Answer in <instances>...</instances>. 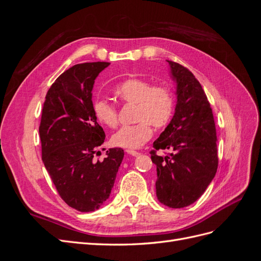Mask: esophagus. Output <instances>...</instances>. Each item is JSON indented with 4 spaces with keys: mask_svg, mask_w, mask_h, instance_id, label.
<instances>
[{
    "mask_svg": "<svg viewBox=\"0 0 261 261\" xmlns=\"http://www.w3.org/2000/svg\"><path fill=\"white\" fill-rule=\"evenodd\" d=\"M126 152H127L128 154H130V155H133V156H138L140 153L139 152H137V151H134V150H130V149H127L126 150Z\"/></svg>",
    "mask_w": 261,
    "mask_h": 261,
    "instance_id": "esophagus-1",
    "label": "esophagus"
}]
</instances>
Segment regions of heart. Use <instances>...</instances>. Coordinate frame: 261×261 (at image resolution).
<instances>
[{"label": "heart", "instance_id": "heart-1", "mask_svg": "<svg viewBox=\"0 0 261 261\" xmlns=\"http://www.w3.org/2000/svg\"><path fill=\"white\" fill-rule=\"evenodd\" d=\"M115 97L123 103L136 105L135 125L123 126L111 137V144L126 149H138L152 136V128L167 125L174 110V97L168 86L153 85L145 78H128L114 89ZM97 121L113 128L118 123L116 108L107 100L99 99L93 103Z\"/></svg>", "mask_w": 261, "mask_h": 261}]
</instances>
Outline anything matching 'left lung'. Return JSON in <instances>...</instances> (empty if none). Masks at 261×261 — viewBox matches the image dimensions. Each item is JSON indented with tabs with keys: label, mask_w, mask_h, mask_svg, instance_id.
Masks as SVG:
<instances>
[{
	"label": "left lung",
	"mask_w": 261,
	"mask_h": 261,
	"mask_svg": "<svg viewBox=\"0 0 261 261\" xmlns=\"http://www.w3.org/2000/svg\"><path fill=\"white\" fill-rule=\"evenodd\" d=\"M176 84V106L171 122L154 140L151 154L156 167L158 200L184 208L204 193L218 169L217 132L212 110L200 83L191 70L168 61ZM169 149L162 157L155 149Z\"/></svg>",
	"instance_id": "8db88e82"
}]
</instances>
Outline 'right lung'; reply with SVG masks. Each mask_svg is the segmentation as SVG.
Segmentation results:
<instances>
[{"mask_svg": "<svg viewBox=\"0 0 261 261\" xmlns=\"http://www.w3.org/2000/svg\"><path fill=\"white\" fill-rule=\"evenodd\" d=\"M109 65L83 63L61 74L46 93L39 127L42 161L53 184L69 207L82 212L103 206L124 158L122 148H111L103 161L93 159L106 134L93 114L92 89Z\"/></svg>", "mask_w": 261, "mask_h": 261, "instance_id": "add662e5", "label": "right lung"}]
</instances>
